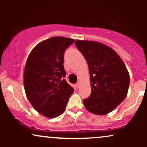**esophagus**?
Listing matches in <instances>:
<instances>
[{
  "mask_svg": "<svg viewBox=\"0 0 147 147\" xmlns=\"http://www.w3.org/2000/svg\"><path fill=\"white\" fill-rule=\"evenodd\" d=\"M80 86H81V82L79 81V82L76 84V87H77V88H79L80 87Z\"/></svg>",
  "mask_w": 147,
  "mask_h": 147,
  "instance_id": "1",
  "label": "esophagus"
}]
</instances>
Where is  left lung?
Wrapping results in <instances>:
<instances>
[{"mask_svg": "<svg viewBox=\"0 0 147 147\" xmlns=\"http://www.w3.org/2000/svg\"><path fill=\"white\" fill-rule=\"evenodd\" d=\"M88 65L91 94L84 106L92 113L104 115L120 104L127 95L129 74L122 59L110 47L96 41L75 42Z\"/></svg>", "mask_w": 147, "mask_h": 147, "instance_id": "obj_1", "label": "left lung"}]
</instances>
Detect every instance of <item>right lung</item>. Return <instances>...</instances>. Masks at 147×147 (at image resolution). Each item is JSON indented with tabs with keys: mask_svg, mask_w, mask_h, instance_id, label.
<instances>
[{
	"mask_svg": "<svg viewBox=\"0 0 147 147\" xmlns=\"http://www.w3.org/2000/svg\"><path fill=\"white\" fill-rule=\"evenodd\" d=\"M75 40L55 36L38 43L25 65L23 85L37 112L48 118L61 115L74 89L65 80L64 52Z\"/></svg>",
	"mask_w": 147,
	"mask_h": 147,
	"instance_id": "add662e5",
	"label": "right lung"
}]
</instances>
